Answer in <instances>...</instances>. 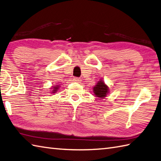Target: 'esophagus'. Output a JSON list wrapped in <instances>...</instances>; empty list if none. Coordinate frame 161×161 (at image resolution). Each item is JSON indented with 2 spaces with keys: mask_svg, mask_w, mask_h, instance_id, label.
<instances>
[{
  "mask_svg": "<svg viewBox=\"0 0 161 161\" xmlns=\"http://www.w3.org/2000/svg\"><path fill=\"white\" fill-rule=\"evenodd\" d=\"M73 80H74V82H76V83H79V82L81 81V80H80V78H76V77H74V78H73Z\"/></svg>",
  "mask_w": 161,
  "mask_h": 161,
  "instance_id": "esophagus-1",
  "label": "esophagus"
}]
</instances>
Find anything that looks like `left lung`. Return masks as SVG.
I'll use <instances>...</instances> for the list:
<instances>
[{"instance_id":"obj_1","label":"left lung","mask_w":161,"mask_h":161,"mask_svg":"<svg viewBox=\"0 0 161 161\" xmlns=\"http://www.w3.org/2000/svg\"><path fill=\"white\" fill-rule=\"evenodd\" d=\"M93 92L96 97L99 98H105L107 95L109 94V90L108 85L105 83V82L100 80L93 87Z\"/></svg>"}]
</instances>
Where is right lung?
<instances>
[{
	"mask_svg": "<svg viewBox=\"0 0 161 161\" xmlns=\"http://www.w3.org/2000/svg\"><path fill=\"white\" fill-rule=\"evenodd\" d=\"M60 87V85H56V86H53L52 88H51L52 91V94H55V93L58 90V89Z\"/></svg>",
	"mask_w": 161,
	"mask_h": 161,
	"instance_id": "add662e5",
	"label": "right lung"
}]
</instances>
